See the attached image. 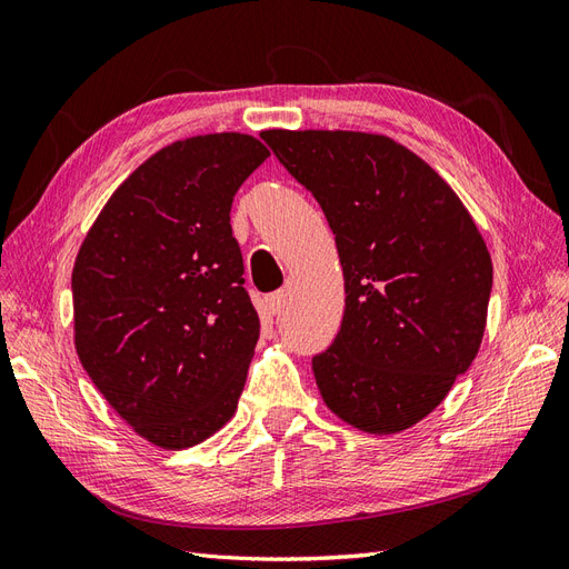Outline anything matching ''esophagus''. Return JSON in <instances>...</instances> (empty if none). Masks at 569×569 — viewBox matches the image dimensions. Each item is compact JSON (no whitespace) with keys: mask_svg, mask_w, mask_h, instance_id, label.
Wrapping results in <instances>:
<instances>
[{"mask_svg":"<svg viewBox=\"0 0 569 569\" xmlns=\"http://www.w3.org/2000/svg\"><path fill=\"white\" fill-rule=\"evenodd\" d=\"M266 306H268V311H270L272 316H278L280 311H284V306H287V289H280V291H274V295L266 297Z\"/></svg>","mask_w":569,"mask_h":569,"instance_id":"34e87169","label":"esophagus"}]
</instances>
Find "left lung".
I'll use <instances>...</instances> for the list:
<instances>
[{
  "instance_id": "left-lung-1",
  "label": "left lung",
  "mask_w": 569,
  "mask_h": 569,
  "mask_svg": "<svg viewBox=\"0 0 569 569\" xmlns=\"http://www.w3.org/2000/svg\"><path fill=\"white\" fill-rule=\"evenodd\" d=\"M316 197L343 270L341 327L313 356L322 401L370 435L429 416L472 366L493 266L472 216L435 168L385 134L266 130Z\"/></svg>"
}]
</instances>
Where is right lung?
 <instances>
[{
    "label": "right lung",
    "mask_w": 569,
    "mask_h": 569,
    "mask_svg": "<svg viewBox=\"0 0 569 569\" xmlns=\"http://www.w3.org/2000/svg\"><path fill=\"white\" fill-rule=\"evenodd\" d=\"M268 157L242 132L168 144L116 189L78 251L80 363L118 416L161 449L209 439L242 396L261 322L230 209Z\"/></svg>",
    "instance_id": "1"
}]
</instances>
